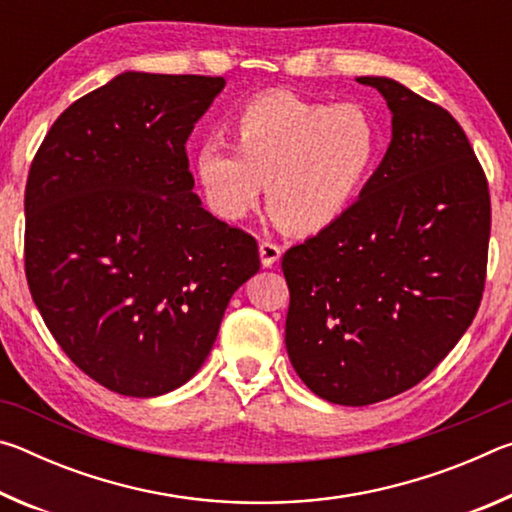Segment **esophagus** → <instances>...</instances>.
<instances>
[{
  "label": "esophagus",
  "mask_w": 512,
  "mask_h": 512,
  "mask_svg": "<svg viewBox=\"0 0 512 512\" xmlns=\"http://www.w3.org/2000/svg\"><path fill=\"white\" fill-rule=\"evenodd\" d=\"M259 257H262V266L271 268L277 259L282 257V248L273 244V241H262V244H259Z\"/></svg>",
  "instance_id": "obj_1"
}]
</instances>
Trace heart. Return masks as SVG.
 Listing matches in <instances>:
<instances>
[{"label": "heart", "instance_id": "b5f03b06", "mask_svg": "<svg viewBox=\"0 0 512 512\" xmlns=\"http://www.w3.org/2000/svg\"><path fill=\"white\" fill-rule=\"evenodd\" d=\"M228 142H205L196 173L207 205L221 219L253 212L268 185V214L291 235H316L350 210L375 173L384 131L361 103L266 92L250 99Z\"/></svg>", "mask_w": 512, "mask_h": 512}]
</instances>
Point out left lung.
<instances>
[{
  "label": "left lung",
  "mask_w": 512,
  "mask_h": 512,
  "mask_svg": "<svg viewBox=\"0 0 512 512\" xmlns=\"http://www.w3.org/2000/svg\"><path fill=\"white\" fill-rule=\"evenodd\" d=\"M393 112V140L359 201L282 257L287 352L311 393L366 406L409 391L481 305L488 180L445 108L361 76Z\"/></svg>",
  "instance_id": "1"
}]
</instances>
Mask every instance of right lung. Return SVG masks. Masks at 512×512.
Listing matches in <instances>:
<instances>
[{
    "label": "right lung",
    "mask_w": 512,
    "mask_h": 512,
    "mask_svg": "<svg viewBox=\"0 0 512 512\" xmlns=\"http://www.w3.org/2000/svg\"><path fill=\"white\" fill-rule=\"evenodd\" d=\"M221 76L124 72L60 115L24 192V271L63 352L108 391L196 375L257 241L194 194L185 151Z\"/></svg>",
    "instance_id": "add662e5"
}]
</instances>
